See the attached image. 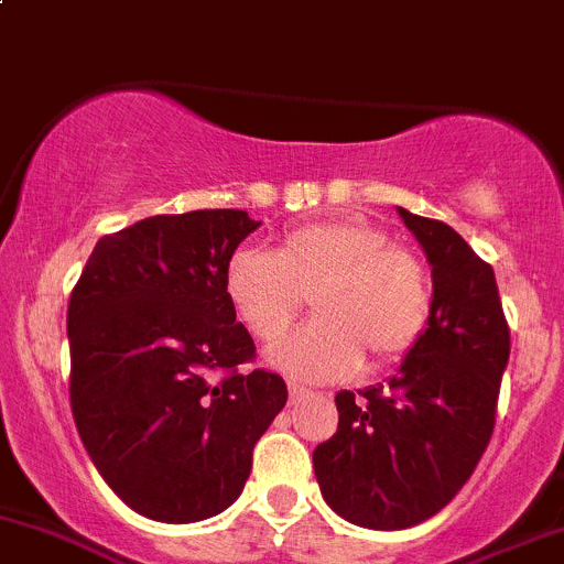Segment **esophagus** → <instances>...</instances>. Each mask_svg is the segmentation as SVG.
<instances>
[{"label":"esophagus","mask_w":564,"mask_h":564,"mask_svg":"<svg viewBox=\"0 0 564 564\" xmlns=\"http://www.w3.org/2000/svg\"><path fill=\"white\" fill-rule=\"evenodd\" d=\"M310 397V391H306V388H301V386H290V402H301V399H306Z\"/></svg>","instance_id":"34e87169"}]
</instances>
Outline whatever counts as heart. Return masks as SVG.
<instances>
[{
	"mask_svg": "<svg viewBox=\"0 0 564 564\" xmlns=\"http://www.w3.org/2000/svg\"><path fill=\"white\" fill-rule=\"evenodd\" d=\"M225 293L258 339L274 341L312 295L317 321L269 347L265 358L301 382H336L367 361L391 367L432 323L434 290L423 260L367 219L288 230L280 249L239 247L225 263Z\"/></svg>",
	"mask_w": 564,
	"mask_h": 564,
	"instance_id": "1",
	"label": "heart"
}]
</instances>
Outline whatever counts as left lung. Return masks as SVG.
I'll return each instance as SVG.
<instances>
[{
	"label": "left lung",
	"mask_w": 564,
	"mask_h": 564,
	"mask_svg": "<svg viewBox=\"0 0 564 564\" xmlns=\"http://www.w3.org/2000/svg\"><path fill=\"white\" fill-rule=\"evenodd\" d=\"M399 217L432 265V323L388 382L336 393L339 426L312 454L330 510L367 530H408L458 495L495 432L510 356L491 265L451 225Z\"/></svg>",
	"instance_id": "obj_1"
}]
</instances>
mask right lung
I'll list each match as a JSON object with an SVG mask.
<instances>
[{"instance_id": "add662e5", "label": "right lung", "mask_w": 564, "mask_h": 564, "mask_svg": "<svg viewBox=\"0 0 564 564\" xmlns=\"http://www.w3.org/2000/svg\"><path fill=\"white\" fill-rule=\"evenodd\" d=\"M239 208L156 214L102 236L67 306L69 404L97 473L135 513L193 524L239 499L288 402L225 293L258 230Z\"/></svg>"}]
</instances>
